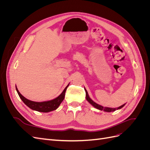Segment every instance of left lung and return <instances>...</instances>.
Instances as JSON below:
<instances>
[{
    "mask_svg": "<svg viewBox=\"0 0 150 150\" xmlns=\"http://www.w3.org/2000/svg\"><path fill=\"white\" fill-rule=\"evenodd\" d=\"M84 90H85V91H86V99H87V101L91 104L92 106H93L94 108H96V109H98V110H101V111L103 110L104 111H106V112H111V111H115L116 110H120V109L122 108V107H123L125 105V104H122V106H120L118 108H111L103 107V106H102L101 105H99V104L96 103L95 102H94L92 100V99L89 98V95H88V91H86V89H84Z\"/></svg>",
    "mask_w": 150,
    "mask_h": 150,
    "instance_id": "1",
    "label": "left lung"
}]
</instances>
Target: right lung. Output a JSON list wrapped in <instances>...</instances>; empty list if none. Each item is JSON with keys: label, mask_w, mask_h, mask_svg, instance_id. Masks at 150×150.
<instances>
[{"label": "right lung", "mask_w": 150, "mask_h": 150, "mask_svg": "<svg viewBox=\"0 0 150 150\" xmlns=\"http://www.w3.org/2000/svg\"><path fill=\"white\" fill-rule=\"evenodd\" d=\"M68 84L64 91L62 92V93L57 97L56 98L52 99V100H50L47 101H44V102H35L29 100L25 97H24L22 95L19 93V90L17 89V87L16 86V91L19 94L20 98L22 99V101L24 102V103L25 105L28 106L29 108L32 109L33 110L37 111L39 112H48L50 111H52L54 110H56V109L59 106L61 103L64 100L65 97V93L67 89V88L68 87Z\"/></svg>", "instance_id": "1"}]
</instances>
